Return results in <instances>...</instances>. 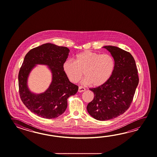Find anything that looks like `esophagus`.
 Wrapping results in <instances>:
<instances>
[{
  "instance_id": "1",
  "label": "esophagus",
  "mask_w": 157,
  "mask_h": 157,
  "mask_svg": "<svg viewBox=\"0 0 157 157\" xmlns=\"http://www.w3.org/2000/svg\"><path fill=\"white\" fill-rule=\"evenodd\" d=\"M85 88H84L82 86H79L78 87V92H80V93H81V92H83V91H85Z\"/></svg>"
}]
</instances>
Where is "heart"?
Listing matches in <instances>:
<instances>
[{"mask_svg": "<svg viewBox=\"0 0 157 157\" xmlns=\"http://www.w3.org/2000/svg\"><path fill=\"white\" fill-rule=\"evenodd\" d=\"M116 62L110 54H101L85 50L76 54L74 60L68 59L63 64V70L71 82L77 83L83 76L84 85L100 86L106 83L113 74Z\"/></svg>", "mask_w": 157, "mask_h": 157, "instance_id": "1", "label": "heart"}]
</instances>
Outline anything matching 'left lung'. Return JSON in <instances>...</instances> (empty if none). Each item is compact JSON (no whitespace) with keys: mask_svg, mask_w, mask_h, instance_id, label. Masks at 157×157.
Returning <instances> with one entry per match:
<instances>
[{"mask_svg":"<svg viewBox=\"0 0 157 157\" xmlns=\"http://www.w3.org/2000/svg\"><path fill=\"white\" fill-rule=\"evenodd\" d=\"M113 57V74L100 86L90 88L94 94L87 110L97 120H109L124 114L130 107L139 78L135 60L129 52L113 46H105Z\"/></svg>","mask_w":157,"mask_h":157,"instance_id":"1","label":"left lung"}]
</instances>
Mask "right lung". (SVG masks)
<instances>
[{"mask_svg": "<svg viewBox=\"0 0 157 157\" xmlns=\"http://www.w3.org/2000/svg\"><path fill=\"white\" fill-rule=\"evenodd\" d=\"M69 52L67 47L47 43L32 49L25 57L18 74L20 96L25 105L39 117L59 116L67 108V99L77 92L78 87L71 82L63 70ZM37 63L48 65L53 77L48 90L40 94H32L26 85L30 71Z\"/></svg>", "mask_w": 157, "mask_h": 157, "instance_id": "obj_1", "label": "right lung"}]
</instances>
